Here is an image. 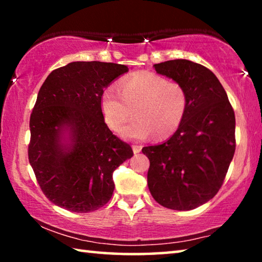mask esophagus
Returning a JSON list of instances; mask_svg holds the SVG:
<instances>
[{"label":"esophagus","mask_w":262,"mask_h":262,"mask_svg":"<svg viewBox=\"0 0 262 262\" xmlns=\"http://www.w3.org/2000/svg\"><path fill=\"white\" fill-rule=\"evenodd\" d=\"M141 150H142V145H136V144L133 145V151H134V154L141 152Z\"/></svg>","instance_id":"1"}]
</instances>
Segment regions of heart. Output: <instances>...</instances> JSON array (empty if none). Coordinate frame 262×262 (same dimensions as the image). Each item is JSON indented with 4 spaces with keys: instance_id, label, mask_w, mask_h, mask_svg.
I'll use <instances>...</instances> for the list:
<instances>
[{
    "instance_id": "b5f03b06",
    "label": "heart",
    "mask_w": 262,
    "mask_h": 262,
    "mask_svg": "<svg viewBox=\"0 0 262 262\" xmlns=\"http://www.w3.org/2000/svg\"><path fill=\"white\" fill-rule=\"evenodd\" d=\"M120 92L111 86L101 96V111L112 129H119L133 113L137 117L120 130L128 140H144L156 133L166 137L178 129L187 110L183 85L150 72L123 79Z\"/></svg>"
}]
</instances>
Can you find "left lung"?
<instances>
[{
	"label": "left lung",
	"mask_w": 262,
	"mask_h": 262,
	"mask_svg": "<svg viewBox=\"0 0 262 262\" xmlns=\"http://www.w3.org/2000/svg\"><path fill=\"white\" fill-rule=\"evenodd\" d=\"M187 94V110L167 141L142 149L149 158L148 187L159 205L190 210L215 196L236 150V119L227 92L205 66L178 59L154 64Z\"/></svg>",
	"instance_id": "obj_1"
}]
</instances>
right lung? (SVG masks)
I'll use <instances>...</instances> for the list:
<instances>
[{
  "label": "right lung",
  "mask_w": 262,
  "mask_h": 262,
  "mask_svg": "<svg viewBox=\"0 0 262 262\" xmlns=\"http://www.w3.org/2000/svg\"><path fill=\"white\" fill-rule=\"evenodd\" d=\"M128 72L123 64L77 61L48 75L30 118L29 162L42 193L73 212H90L110 201L113 172L132 147L104 121V89Z\"/></svg>",
  "instance_id": "obj_1"
}]
</instances>
